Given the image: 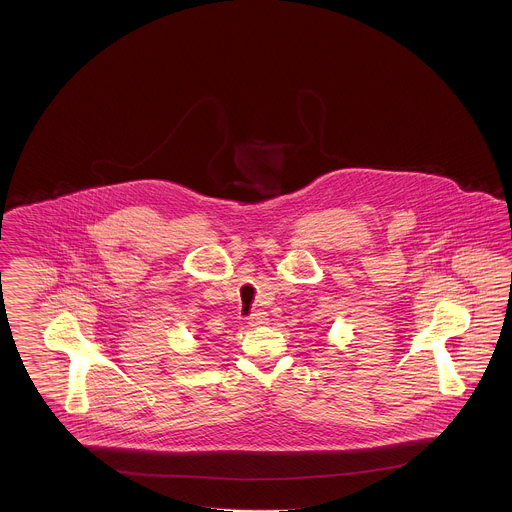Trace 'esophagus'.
Segmentation results:
<instances>
[{"label": "esophagus", "instance_id": "34e87169", "mask_svg": "<svg viewBox=\"0 0 512 512\" xmlns=\"http://www.w3.org/2000/svg\"><path fill=\"white\" fill-rule=\"evenodd\" d=\"M247 320H249V326H251V328H261V326L268 324V314L263 312V310H257V312L251 314Z\"/></svg>", "mask_w": 512, "mask_h": 512}]
</instances>
